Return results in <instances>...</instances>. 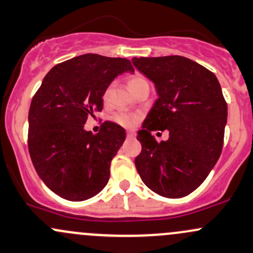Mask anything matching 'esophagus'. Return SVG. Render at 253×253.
I'll return each mask as SVG.
<instances>
[{"label": "esophagus", "mask_w": 253, "mask_h": 253, "mask_svg": "<svg viewBox=\"0 0 253 253\" xmlns=\"http://www.w3.org/2000/svg\"><path fill=\"white\" fill-rule=\"evenodd\" d=\"M127 138H128V139H134V138H135V133L132 132V131L127 132Z\"/></svg>", "instance_id": "1"}]
</instances>
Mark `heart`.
Instances as JSON below:
<instances>
[{
    "mask_svg": "<svg viewBox=\"0 0 253 253\" xmlns=\"http://www.w3.org/2000/svg\"><path fill=\"white\" fill-rule=\"evenodd\" d=\"M144 84H149V83H148V80H146V78L144 76H141V74H133V76L129 77L128 86H129V88H131L132 92L135 90V88L139 87V86L144 85ZM112 88H113V85H109L104 90V92H103V101L104 102H107L108 99H109L110 93H112ZM139 119H140L139 114L128 113V112H119L114 115V121H115L116 124L121 125V126L126 127V128L134 127L135 124L139 121Z\"/></svg>",
    "mask_w": 253,
    "mask_h": 253,
    "instance_id": "heart-1",
    "label": "heart"
}]
</instances>
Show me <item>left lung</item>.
I'll return each instance as SVG.
<instances>
[{"label":"left lung","instance_id":"obj_1","mask_svg":"<svg viewBox=\"0 0 253 253\" xmlns=\"http://www.w3.org/2000/svg\"><path fill=\"white\" fill-rule=\"evenodd\" d=\"M132 62L158 95L138 132L135 168L155 193L181 198L202 185L221 155L228 114L221 85L212 72L184 56ZM154 130H168L169 140L158 143Z\"/></svg>","mask_w":253,"mask_h":253}]
</instances>
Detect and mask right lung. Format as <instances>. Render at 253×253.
<instances>
[{
    "label": "right lung",
    "mask_w": 253,
    "mask_h": 253,
    "mask_svg": "<svg viewBox=\"0 0 253 253\" xmlns=\"http://www.w3.org/2000/svg\"><path fill=\"white\" fill-rule=\"evenodd\" d=\"M131 61L85 54L61 62L44 77L29 112V151L50 190L72 202L91 198L108 184L110 163L126 139L119 125L105 121L97 134L85 131L103 109V92Z\"/></svg>",
    "instance_id": "right-lung-1"
}]
</instances>
